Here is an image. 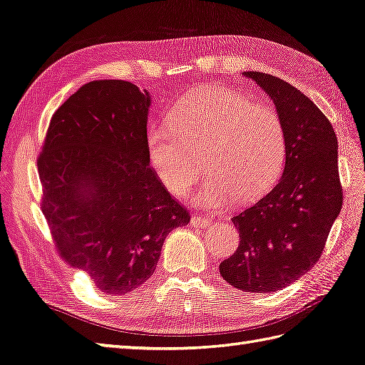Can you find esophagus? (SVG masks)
<instances>
[{
    "label": "esophagus",
    "instance_id": "34e87169",
    "mask_svg": "<svg viewBox=\"0 0 365 365\" xmlns=\"http://www.w3.org/2000/svg\"><path fill=\"white\" fill-rule=\"evenodd\" d=\"M191 224L194 225V227H207V225H210L211 224V217H208V216H202V215H194L192 217H191Z\"/></svg>",
    "mask_w": 365,
    "mask_h": 365
}]
</instances>
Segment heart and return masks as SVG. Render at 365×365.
Here are the masks:
<instances>
[{"mask_svg":"<svg viewBox=\"0 0 365 365\" xmlns=\"http://www.w3.org/2000/svg\"><path fill=\"white\" fill-rule=\"evenodd\" d=\"M169 125L150 127L148 157L158 180L174 196H185L210 174L194 200L222 207L236 196L252 200L274 185L286 154L282 118L266 104H252L219 86L202 87L177 103Z\"/></svg>","mask_w":365,"mask_h":365,"instance_id":"1","label":"heart"}]
</instances>
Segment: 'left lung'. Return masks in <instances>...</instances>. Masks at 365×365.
I'll return each instance as SVG.
<instances>
[{"label":"left lung","mask_w":365,"mask_h":365,"mask_svg":"<svg viewBox=\"0 0 365 365\" xmlns=\"http://www.w3.org/2000/svg\"><path fill=\"white\" fill-rule=\"evenodd\" d=\"M274 101L286 135L284 171L274 190L232 217L240 245L219 266L244 292H275L319 261L341 213L337 138L331 123L300 90L272 74L245 71Z\"/></svg>","instance_id":"obj_1"}]
</instances>
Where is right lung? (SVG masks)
Returning a JSON list of instances; mask_svg holds the SVG:
<instances>
[{"label": "right lung", "instance_id": "obj_1", "mask_svg": "<svg viewBox=\"0 0 365 365\" xmlns=\"http://www.w3.org/2000/svg\"><path fill=\"white\" fill-rule=\"evenodd\" d=\"M149 107L130 82H88L51 118L37 160L58 253L107 295L146 283L168 233L190 222L149 166Z\"/></svg>", "mask_w": 365, "mask_h": 365}]
</instances>
